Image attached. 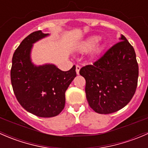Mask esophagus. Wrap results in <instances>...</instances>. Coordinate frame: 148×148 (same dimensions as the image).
<instances>
[{"mask_svg": "<svg viewBox=\"0 0 148 148\" xmlns=\"http://www.w3.org/2000/svg\"><path fill=\"white\" fill-rule=\"evenodd\" d=\"M80 69H81V66H79V65L76 66V72H77V74H79Z\"/></svg>", "mask_w": 148, "mask_h": 148, "instance_id": "34e87169", "label": "esophagus"}]
</instances>
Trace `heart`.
Wrapping results in <instances>:
<instances>
[{
    "mask_svg": "<svg viewBox=\"0 0 148 148\" xmlns=\"http://www.w3.org/2000/svg\"><path fill=\"white\" fill-rule=\"evenodd\" d=\"M99 40H100V38L99 36H93L89 37V38H86L85 41H84L82 43V50L84 51H88L92 50V49H93L97 46V44H98ZM100 50L101 48L99 46H97V47H96L95 49L94 53L97 54V53H98L100 51Z\"/></svg>",
    "mask_w": 148,
    "mask_h": 148,
    "instance_id": "obj_1",
    "label": "heart"
}]
</instances>
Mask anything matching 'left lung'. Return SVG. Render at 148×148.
<instances>
[{
  "label": "left lung",
  "instance_id": "1",
  "mask_svg": "<svg viewBox=\"0 0 148 148\" xmlns=\"http://www.w3.org/2000/svg\"><path fill=\"white\" fill-rule=\"evenodd\" d=\"M93 64L80 69L86 80V99L99 114L115 112L127 105L138 86V64L134 48L123 35Z\"/></svg>",
  "mask_w": 148,
  "mask_h": 148
}]
</instances>
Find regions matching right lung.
<instances>
[{
  "label": "right lung",
  "instance_id": "add662e5",
  "mask_svg": "<svg viewBox=\"0 0 148 148\" xmlns=\"http://www.w3.org/2000/svg\"><path fill=\"white\" fill-rule=\"evenodd\" d=\"M49 36L31 33L16 49L12 59L10 80L19 104L38 117L58 115L65 106V92L77 76L76 66L63 71L53 64L35 66L31 62L33 44Z\"/></svg>",
  "mask_w": 148,
  "mask_h": 148
}]
</instances>
